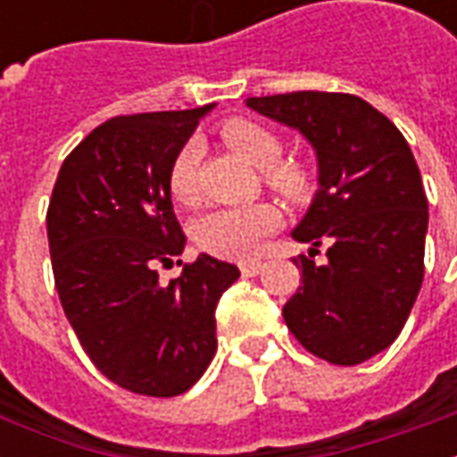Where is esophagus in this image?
<instances>
[{
  "instance_id": "obj_1",
  "label": "esophagus",
  "mask_w": 457,
  "mask_h": 457,
  "mask_svg": "<svg viewBox=\"0 0 457 457\" xmlns=\"http://www.w3.org/2000/svg\"><path fill=\"white\" fill-rule=\"evenodd\" d=\"M262 269H264V264H262V262H245V264H239L242 277H257Z\"/></svg>"
}]
</instances>
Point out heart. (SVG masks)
<instances>
[{"label": "heart", "mask_w": 457, "mask_h": 457, "mask_svg": "<svg viewBox=\"0 0 457 457\" xmlns=\"http://www.w3.org/2000/svg\"><path fill=\"white\" fill-rule=\"evenodd\" d=\"M222 139L242 154L249 163L264 169V180L288 200H303L313 190V170L298 159L278 161L284 141L277 131L249 120H229L222 124ZM200 146L188 141L180 146L169 170V190L176 203L193 205L198 200ZM277 210L267 203L242 208H215L195 220L193 237L210 254L225 259H247L257 254L269 232L277 228Z\"/></svg>", "instance_id": "obj_1"}]
</instances>
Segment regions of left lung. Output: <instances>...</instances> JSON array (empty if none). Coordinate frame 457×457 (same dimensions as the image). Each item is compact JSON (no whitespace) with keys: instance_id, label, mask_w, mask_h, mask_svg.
<instances>
[{"instance_id":"obj_1","label":"left lung","mask_w":457,"mask_h":457,"mask_svg":"<svg viewBox=\"0 0 457 457\" xmlns=\"http://www.w3.org/2000/svg\"><path fill=\"white\" fill-rule=\"evenodd\" d=\"M249 110L301 131L318 159V190L291 237L301 287L284 306L308 353L360 364L402 333L423 281L428 200L403 134L362 97L288 93L249 97ZM326 244L327 259H312Z\"/></svg>"}]
</instances>
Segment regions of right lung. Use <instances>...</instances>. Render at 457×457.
Segmentation results:
<instances>
[{"label":"right lung","instance_id":"right-lung-1","mask_svg":"<svg viewBox=\"0 0 457 457\" xmlns=\"http://www.w3.org/2000/svg\"><path fill=\"white\" fill-rule=\"evenodd\" d=\"M212 104L114 117L75 146L46 215L61 306L100 372L144 396H179L218 350L215 308L239 277L200 254L161 284L186 247L169 170Z\"/></svg>","mask_w":457,"mask_h":457}]
</instances>
